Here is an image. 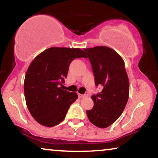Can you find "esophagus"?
Segmentation results:
<instances>
[{
    "mask_svg": "<svg viewBox=\"0 0 158 158\" xmlns=\"http://www.w3.org/2000/svg\"><path fill=\"white\" fill-rule=\"evenodd\" d=\"M78 96L79 98H85V97H88V94H78Z\"/></svg>",
    "mask_w": 158,
    "mask_h": 158,
    "instance_id": "1",
    "label": "esophagus"
}]
</instances>
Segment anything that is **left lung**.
Masks as SVG:
<instances>
[{
	"instance_id": "obj_1",
	"label": "left lung",
	"mask_w": 158,
	"mask_h": 158,
	"mask_svg": "<svg viewBox=\"0 0 158 158\" xmlns=\"http://www.w3.org/2000/svg\"><path fill=\"white\" fill-rule=\"evenodd\" d=\"M83 50L91 63L96 85L103 88L100 94L91 96L94 107L86 114L95 126L106 128L122 115L128 101L129 82L124 62L110 47H95Z\"/></svg>"
}]
</instances>
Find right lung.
<instances>
[{
  "instance_id": "add662e5",
  "label": "right lung",
  "mask_w": 158,
  "mask_h": 158,
  "mask_svg": "<svg viewBox=\"0 0 158 158\" xmlns=\"http://www.w3.org/2000/svg\"><path fill=\"white\" fill-rule=\"evenodd\" d=\"M80 57H87L81 49L53 47L29 64L23 84L25 100L31 115L42 126L51 127L62 122L77 98L76 93L60 85L67 77L70 62Z\"/></svg>"
}]
</instances>
